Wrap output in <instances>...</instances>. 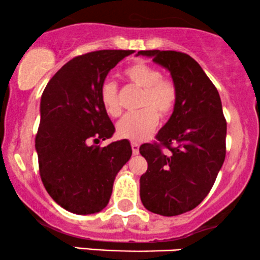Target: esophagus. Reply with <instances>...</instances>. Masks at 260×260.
Here are the masks:
<instances>
[{
	"label": "esophagus",
	"instance_id": "1",
	"mask_svg": "<svg viewBox=\"0 0 260 260\" xmlns=\"http://www.w3.org/2000/svg\"><path fill=\"white\" fill-rule=\"evenodd\" d=\"M131 148H133V154H134V155L139 154V148H140L139 143L131 142Z\"/></svg>",
	"mask_w": 260,
	"mask_h": 260
}]
</instances>
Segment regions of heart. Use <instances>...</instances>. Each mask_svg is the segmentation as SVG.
Returning <instances> with one entry per match:
<instances>
[{
  "label": "heart",
  "instance_id": "obj_1",
  "mask_svg": "<svg viewBox=\"0 0 260 260\" xmlns=\"http://www.w3.org/2000/svg\"><path fill=\"white\" fill-rule=\"evenodd\" d=\"M125 76L131 84L143 88L140 99L141 111L127 113L117 124V134L131 141H143L157 126L158 113L167 117L175 107L178 91L174 82L161 78L159 69L146 63H135L125 70ZM100 99L103 109L111 117L121 113L117 82L107 79L100 88Z\"/></svg>",
  "mask_w": 260,
  "mask_h": 260
}]
</instances>
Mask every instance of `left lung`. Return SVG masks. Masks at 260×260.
<instances>
[{"mask_svg":"<svg viewBox=\"0 0 260 260\" xmlns=\"http://www.w3.org/2000/svg\"><path fill=\"white\" fill-rule=\"evenodd\" d=\"M170 73L178 91L169 120L157 139L167 146L145 143L140 153L148 163L140 178L145 208L164 216L180 215L200 204L214 185L225 159L226 121L213 82L193 58L176 51H139ZM172 143L175 148L170 146Z\"/></svg>","mask_w":260,"mask_h":260,"instance_id":"1","label":"left lung"}]
</instances>
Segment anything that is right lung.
Here are the masks:
<instances>
[{
	"instance_id": "1",
	"label": "right lung",
	"mask_w": 260,
	"mask_h": 260,
	"mask_svg": "<svg viewBox=\"0 0 260 260\" xmlns=\"http://www.w3.org/2000/svg\"><path fill=\"white\" fill-rule=\"evenodd\" d=\"M131 53L103 50L73 58L41 96L35 139L40 175L52 200L74 214H94L105 208L115 176L133 154L127 140L106 147L92 143L114 134L100 88L111 69Z\"/></svg>"
}]
</instances>
